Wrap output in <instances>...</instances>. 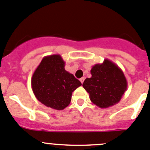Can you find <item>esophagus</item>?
I'll use <instances>...</instances> for the list:
<instances>
[{
	"label": "esophagus",
	"mask_w": 150,
	"mask_h": 150,
	"mask_svg": "<svg viewBox=\"0 0 150 150\" xmlns=\"http://www.w3.org/2000/svg\"><path fill=\"white\" fill-rule=\"evenodd\" d=\"M84 79H85V78H83H83H80V81L81 82V83H83V81H84Z\"/></svg>",
	"instance_id": "34e87169"
}]
</instances>
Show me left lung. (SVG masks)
<instances>
[{
	"label": "left lung",
	"mask_w": 150,
	"mask_h": 150,
	"mask_svg": "<svg viewBox=\"0 0 150 150\" xmlns=\"http://www.w3.org/2000/svg\"><path fill=\"white\" fill-rule=\"evenodd\" d=\"M92 77L86 78L83 87L89 93L92 103L100 108H108L121 100L127 90V81L124 72L109 59L92 66Z\"/></svg>",
	"instance_id": "left-lung-1"
}]
</instances>
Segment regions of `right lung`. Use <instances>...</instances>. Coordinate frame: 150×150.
I'll return each instance as SVG.
<instances>
[{
  "label": "right lung",
  "mask_w": 150,
  "mask_h": 150,
  "mask_svg": "<svg viewBox=\"0 0 150 150\" xmlns=\"http://www.w3.org/2000/svg\"><path fill=\"white\" fill-rule=\"evenodd\" d=\"M60 54L45 56L33 73L31 85L36 98L43 105L63 110L70 103L72 92L81 83L65 70Z\"/></svg>",
  "instance_id": "obj_1"
}]
</instances>
